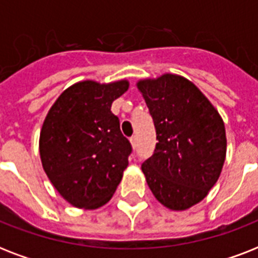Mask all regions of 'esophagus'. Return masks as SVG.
<instances>
[{
	"label": "esophagus",
	"instance_id": "esophagus-1",
	"mask_svg": "<svg viewBox=\"0 0 258 258\" xmlns=\"http://www.w3.org/2000/svg\"><path fill=\"white\" fill-rule=\"evenodd\" d=\"M130 143H131V146H133V149H135V147H137L138 139H137V137H135V135L130 138Z\"/></svg>",
	"mask_w": 258,
	"mask_h": 258
}]
</instances>
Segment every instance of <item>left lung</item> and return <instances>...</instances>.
Masks as SVG:
<instances>
[{
	"label": "left lung",
	"instance_id": "obj_1",
	"mask_svg": "<svg viewBox=\"0 0 258 258\" xmlns=\"http://www.w3.org/2000/svg\"><path fill=\"white\" fill-rule=\"evenodd\" d=\"M137 87L153 116L158 143L142 165L146 182L165 208L182 212L200 204L216 184L226 158L220 112L183 76L141 79Z\"/></svg>",
	"mask_w": 258,
	"mask_h": 258
}]
</instances>
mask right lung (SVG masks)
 <instances>
[{
    "label": "right lung",
    "instance_id": "right-lung-1",
    "mask_svg": "<svg viewBox=\"0 0 258 258\" xmlns=\"http://www.w3.org/2000/svg\"><path fill=\"white\" fill-rule=\"evenodd\" d=\"M128 87L125 79L75 83L46 113L38 141L42 169L75 208L92 210L107 204L128 166L131 145L111 112L112 101Z\"/></svg>",
    "mask_w": 258,
    "mask_h": 258
}]
</instances>
